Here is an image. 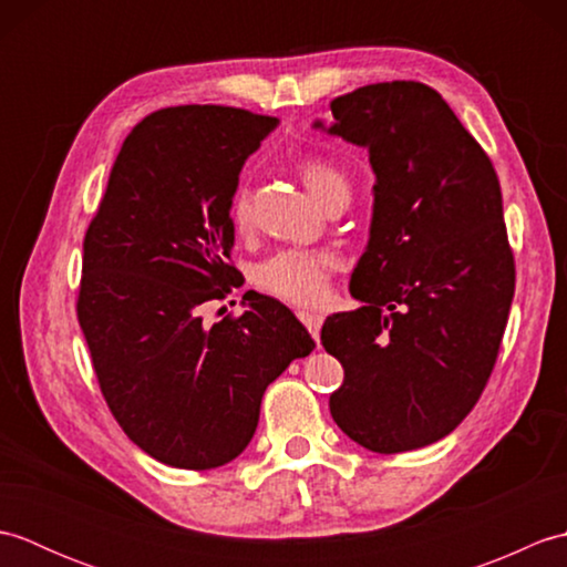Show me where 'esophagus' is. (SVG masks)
<instances>
[{"label": "esophagus", "mask_w": 567, "mask_h": 567, "mask_svg": "<svg viewBox=\"0 0 567 567\" xmlns=\"http://www.w3.org/2000/svg\"><path fill=\"white\" fill-rule=\"evenodd\" d=\"M299 321H302L305 323V327H307V331L311 333V336H315V339H317V336H319V331H321V323H323V317L321 315H317V311H299Z\"/></svg>", "instance_id": "34e87169"}]
</instances>
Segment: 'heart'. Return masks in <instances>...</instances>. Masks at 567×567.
Segmentation results:
<instances>
[{
    "instance_id": "obj_1",
    "label": "heart",
    "mask_w": 567,
    "mask_h": 567,
    "mask_svg": "<svg viewBox=\"0 0 567 567\" xmlns=\"http://www.w3.org/2000/svg\"><path fill=\"white\" fill-rule=\"evenodd\" d=\"M299 175L323 207L339 197L351 199V177L336 163L311 155L299 163ZM228 219L236 231H246L250 226V189L238 185L231 204H228ZM336 270V256L321 248H285L272 252L252 270V282L260 292L270 295L280 302L315 309L329 299V280Z\"/></svg>"
}]
</instances>
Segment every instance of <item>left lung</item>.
<instances>
[{"label":"left lung","mask_w":567,"mask_h":567,"mask_svg":"<svg viewBox=\"0 0 567 567\" xmlns=\"http://www.w3.org/2000/svg\"><path fill=\"white\" fill-rule=\"evenodd\" d=\"M331 114L329 134L368 148L378 183L351 277L363 307L321 329L343 365L329 409L368 451L424 449L470 414L497 363L516 280L499 179L424 82L365 84Z\"/></svg>","instance_id":"left-lung-1"}]
</instances>
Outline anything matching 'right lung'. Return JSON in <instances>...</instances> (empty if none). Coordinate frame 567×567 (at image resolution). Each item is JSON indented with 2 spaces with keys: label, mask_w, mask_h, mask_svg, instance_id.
<instances>
[{
  "label": "right lung",
  "mask_w": 567,
  "mask_h": 567,
  "mask_svg": "<svg viewBox=\"0 0 567 567\" xmlns=\"http://www.w3.org/2000/svg\"><path fill=\"white\" fill-rule=\"evenodd\" d=\"M275 116L216 104L153 112L126 136L84 234L78 321L106 406L155 461L212 470L244 453L260 400L315 341L285 305L202 321L231 295L238 173Z\"/></svg>",
  "instance_id": "1"
}]
</instances>
